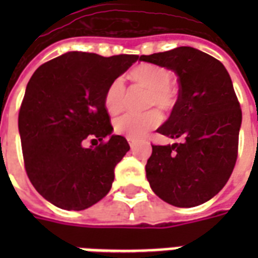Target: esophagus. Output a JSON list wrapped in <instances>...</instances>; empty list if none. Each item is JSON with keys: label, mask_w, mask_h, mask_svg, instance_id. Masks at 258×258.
<instances>
[{"label": "esophagus", "mask_w": 258, "mask_h": 258, "mask_svg": "<svg viewBox=\"0 0 258 258\" xmlns=\"http://www.w3.org/2000/svg\"><path fill=\"white\" fill-rule=\"evenodd\" d=\"M128 143H130V146H131V149H133L134 146H135V139H133V138H128Z\"/></svg>", "instance_id": "1"}]
</instances>
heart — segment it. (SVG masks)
<instances>
[{
	"label": "heart",
	"mask_w": 258,
	"mask_h": 258,
	"mask_svg": "<svg viewBox=\"0 0 258 258\" xmlns=\"http://www.w3.org/2000/svg\"><path fill=\"white\" fill-rule=\"evenodd\" d=\"M130 80L137 87L147 89L145 105L158 107L162 111H171L178 101V92L172 87L171 74L163 67L142 62L128 72ZM127 89L121 79L109 83L104 92V105L111 115L120 113L125 107ZM158 108H151L143 113H127L115 121V131L127 138L143 137L147 131L162 123V113Z\"/></svg>",
	"instance_id": "b5f03b06"
}]
</instances>
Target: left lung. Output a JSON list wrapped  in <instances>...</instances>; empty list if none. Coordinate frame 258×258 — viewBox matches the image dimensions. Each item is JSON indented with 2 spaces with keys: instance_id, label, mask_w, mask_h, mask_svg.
Wrapping results in <instances>:
<instances>
[{
  "instance_id": "obj_1",
  "label": "left lung",
  "mask_w": 258,
  "mask_h": 258,
  "mask_svg": "<svg viewBox=\"0 0 258 258\" xmlns=\"http://www.w3.org/2000/svg\"><path fill=\"white\" fill-rule=\"evenodd\" d=\"M139 60L178 75V101L158 133L180 139L153 145L146 176L159 198L192 208L216 196L232 175L238 155L242 112L222 62L191 46L142 54Z\"/></svg>"
}]
</instances>
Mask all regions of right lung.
Returning a JSON list of instances; mask_svg holds the SVG:
<instances>
[{"mask_svg":"<svg viewBox=\"0 0 258 258\" xmlns=\"http://www.w3.org/2000/svg\"><path fill=\"white\" fill-rule=\"evenodd\" d=\"M138 58L68 52L30 78L18 112L24 166L34 188L54 206L84 210L109 191L130 145L120 135L105 141L112 124L104 92ZM86 141L95 147L84 148Z\"/></svg>","mask_w":258,"mask_h":258,"instance_id":"obj_1","label":"right lung"}]
</instances>
